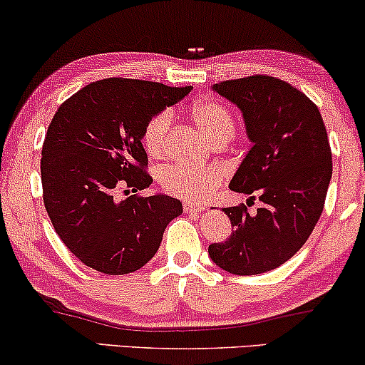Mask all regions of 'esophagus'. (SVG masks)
Segmentation results:
<instances>
[{
    "label": "esophagus",
    "mask_w": 365,
    "mask_h": 365,
    "mask_svg": "<svg viewBox=\"0 0 365 365\" xmlns=\"http://www.w3.org/2000/svg\"><path fill=\"white\" fill-rule=\"evenodd\" d=\"M205 210H206L205 205H192V202H184L182 205V211L187 212V215H197V212Z\"/></svg>",
    "instance_id": "esophagus-1"
}]
</instances>
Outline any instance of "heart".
Instances as JSON below:
<instances>
[{"label": "heart", "mask_w": 365, "mask_h": 365, "mask_svg": "<svg viewBox=\"0 0 365 365\" xmlns=\"http://www.w3.org/2000/svg\"><path fill=\"white\" fill-rule=\"evenodd\" d=\"M191 119L202 134L215 144H225L235 135L236 120L225 103L216 101L197 102L191 108ZM173 124L171 110L154 113L142 130V145L150 158H163L168 149ZM225 173L220 165L171 164L159 173V186L164 192L182 201H202L223 182Z\"/></svg>", "instance_id": "b5f03b06"}]
</instances>
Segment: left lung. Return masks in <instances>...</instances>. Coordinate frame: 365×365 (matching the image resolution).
<instances>
[{
  "label": "left lung",
  "mask_w": 365,
  "mask_h": 365,
  "mask_svg": "<svg viewBox=\"0 0 365 365\" xmlns=\"http://www.w3.org/2000/svg\"><path fill=\"white\" fill-rule=\"evenodd\" d=\"M212 90L243 112L253 142L231 179V191L263 202L223 207L233 233L207 248L233 275H259L295 255L324 211L332 178V150L319 108L304 92L269 75L225 80Z\"/></svg>",
  "instance_id": "left-lung-1"
}]
</instances>
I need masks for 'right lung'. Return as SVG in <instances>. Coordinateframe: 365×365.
<instances>
[{
	"label": "right lung",
	"instance_id": "add662e5",
	"mask_svg": "<svg viewBox=\"0 0 365 365\" xmlns=\"http://www.w3.org/2000/svg\"><path fill=\"white\" fill-rule=\"evenodd\" d=\"M191 87L103 78L67 98L41 149L43 202L68 252L106 275H125L158 252L165 226L182 212L171 196H140L153 182L142 130ZM130 195L122 202L116 192Z\"/></svg>",
	"mask_w": 365,
	"mask_h": 365
}]
</instances>
